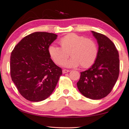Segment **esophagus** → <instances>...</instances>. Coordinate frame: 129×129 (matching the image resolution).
Returning <instances> with one entry per match:
<instances>
[{"instance_id":"obj_1","label":"esophagus","mask_w":129,"mask_h":129,"mask_svg":"<svg viewBox=\"0 0 129 129\" xmlns=\"http://www.w3.org/2000/svg\"><path fill=\"white\" fill-rule=\"evenodd\" d=\"M69 72V70H66V69H63V71H62V72H63V74L66 73H68Z\"/></svg>"}]
</instances>
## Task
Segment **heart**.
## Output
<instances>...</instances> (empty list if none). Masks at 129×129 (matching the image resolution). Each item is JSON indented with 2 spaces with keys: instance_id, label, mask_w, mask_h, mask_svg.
I'll return each instance as SVG.
<instances>
[{
  "instance_id": "obj_1",
  "label": "heart",
  "mask_w": 129,
  "mask_h": 129,
  "mask_svg": "<svg viewBox=\"0 0 129 129\" xmlns=\"http://www.w3.org/2000/svg\"><path fill=\"white\" fill-rule=\"evenodd\" d=\"M60 44L61 46L51 44L48 47L49 55L56 64H60L67 57V52L70 50L72 57L61 63L66 68H76L81 64L83 68H87L96 60L98 48L91 39L71 33L60 38Z\"/></svg>"
}]
</instances>
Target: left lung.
<instances>
[{"label": "left lung", "instance_id": "obj_1", "mask_svg": "<svg viewBox=\"0 0 129 129\" xmlns=\"http://www.w3.org/2000/svg\"><path fill=\"white\" fill-rule=\"evenodd\" d=\"M98 45V55L90 68L81 72L77 85L80 93L91 100H100L111 92L119 77V56L112 41L91 31Z\"/></svg>", "mask_w": 129, "mask_h": 129}]
</instances>
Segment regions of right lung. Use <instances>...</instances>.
Here are the masks:
<instances>
[{"label":"right lung","instance_id":"obj_1","mask_svg":"<svg viewBox=\"0 0 129 129\" xmlns=\"http://www.w3.org/2000/svg\"><path fill=\"white\" fill-rule=\"evenodd\" d=\"M57 35L35 32L16 45L10 56V75L20 94L26 100L40 102L48 98L62 74L51 58L48 47Z\"/></svg>","mask_w":129,"mask_h":129}]
</instances>
